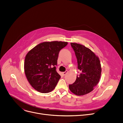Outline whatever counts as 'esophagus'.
Here are the masks:
<instances>
[{"mask_svg": "<svg viewBox=\"0 0 123 123\" xmlns=\"http://www.w3.org/2000/svg\"><path fill=\"white\" fill-rule=\"evenodd\" d=\"M68 73V71H66L65 72H63V76H65V75H66V74Z\"/></svg>", "mask_w": 123, "mask_h": 123, "instance_id": "esophagus-1", "label": "esophagus"}]
</instances>
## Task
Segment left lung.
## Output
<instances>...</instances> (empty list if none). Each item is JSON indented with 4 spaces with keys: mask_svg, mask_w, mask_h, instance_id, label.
<instances>
[{
    "mask_svg": "<svg viewBox=\"0 0 123 123\" xmlns=\"http://www.w3.org/2000/svg\"><path fill=\"white\" fill-rule=\"evenodd\" d=\"M77 59L78 69L81 73L75 81L69 85L72 92L77 95H83L93 91L98 83L101 68L98 57L90 49L76 43H71Z\"/></svg>",
    "mask_w": 123,
    "mask_h": 123,
    "instance_id": "obj_1",
    "label": "left lung"
}]
</instances>
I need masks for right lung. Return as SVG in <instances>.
I'll return each instance as SVG.
<instances>
[{
    "mask_svg": "<svg viewBox=\"0 0 123 123\" xmlns=\"http://www.w3.org/2000/svg\"><path fill=\"white\" fill-rule=\"evenodd\" d=\"M67 42H51L39 43L26 55L24 70L30 85L41 93L54 89L61 76L56 71L59 51Z\"/></svg>",
    "mask_w": 123,
    "mask_h": 123,
    "instance_id": "add662e5",
    "label": "right lung"
}]
</instances>
